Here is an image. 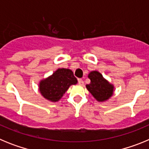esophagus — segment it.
Returning <instances> with one entry per match:
<instances>
[{"mask_svg":"<svg viewBox=\"0 0 149 149\" xmlns=\"http://www.w3.org/2000/svg\"><path fill=\"white\" fill-rule=\"evenodd\" d=\"M78 84L79 85H81V86H83V85H84V82L82 79H78Z\"/></svg>","mask_w":149,"mask_h":149,"instance_id":"obj_1","label":"esophagus"}]
</instances>
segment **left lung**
Instances as JSON below:
<instances>
[{
	"mask_svg": "<svg viewBox=\"0 0 149 149\" xmlns=\"http://www.w3.org/2000/svg\"><path fill=\"white\" fill-rule=\"evenodd\" d=\"M90 84L86 85V89L98 101H105L113 95L114 86L104 78L100 72L93 71L89 74Z\"/></svg>",
	"mask_w": 149,
	"mask_h": 149,
	"instance_id": "8db88e82",
	"label": "left lung"
}]
</instances>
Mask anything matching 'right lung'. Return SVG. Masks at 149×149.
Listing matches in <instances>:
<instances>
[{"label":"right lung","mask_w":149,"mask_h":149,"mask_svg":"<svg viewBox=\"0 0 149 149\" xmlns=\"http://www.w3.org/2000/svg\"><path fill=\"white\" fill-rule=\"evenodd\" d=\"M77 83V80L68 68H58L53 74L39 82V92L45 99L58 101L69 86Z\"/></svg>","instance_id":"1"}]
</instances>
